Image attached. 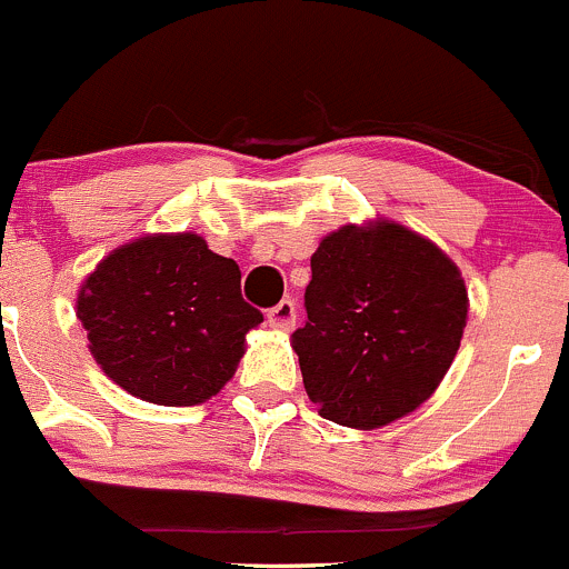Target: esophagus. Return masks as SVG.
<instances>
[{"mask_svg": "<svg viewBox=\"0 0 569 569\" xmlns=\"http://www.w3.org/2000/svg\"><path fill=\"white\" fill-rule=\"evenodd\" d=\"M296 318H298L296 303L282 301V303H277L271 312H268V326H271L273 331L287 333V331H292V328H296Z\"/></svg>", "mask_w": 569, "mask_h": 569, "instance_id": "obj_1", "label": "esophagus"}]
</instances>
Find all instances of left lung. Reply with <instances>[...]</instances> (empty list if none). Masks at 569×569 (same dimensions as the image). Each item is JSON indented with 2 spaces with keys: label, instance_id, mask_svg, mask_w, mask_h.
Wrapping results in <instances>:
<instances>
[{
  "label": "left lung",
  "instance_id": "1",
  "mask_svg": "<svg viewBox=\"0 0 569 569\" xmlns=\"http://www.w3.org/2000/svg\"><path fill=\"white\" fill-rule=\"evenodd\" d=\"M307 326L292 333L303 389L323 419L375 430L441 386L468 320L460 268L389 219L345 224L312 254Z\"/></svg>",
  "mask_w": 569,
  "mask_h": 569
}]
</instances>
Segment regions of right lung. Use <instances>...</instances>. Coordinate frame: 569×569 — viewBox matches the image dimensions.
Wrapping results in <instances>:
<instances>
[{
  "mask_svg": "<svg viewBox=\"0 0 569 569\" xmlns=\"http://www.w3.org/2000/svg\"><path fill=\"white\" fill-rule=\"evenodd\" d=\"M76 318L92 359L128 395L199 406L224 389L262 315L241 298V268L197 232H153L109 251L84 279Z\"/></svg>",
  "mask_w": 569,
  "mask_h": 569,
  "instance_id": "obj_1",
  "label": "right lung"
}]
</instances>
